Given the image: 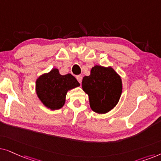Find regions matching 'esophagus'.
<instances>
[{"instance_id":"esophagus-1","label":"esophagus","mask_w":161,"mask_h":161,"mask_svg":"<svg viewBox=\"0 0 161 161\" xmlns=\"http://www.w3.org/2000/svg\"><path fill=\"white\" fill-rule=\"evenodd\" d=\"M76 79H77V80H78V82L79 83L82 82V75H78V76H76Z\"/></svg>"}]
</instances>
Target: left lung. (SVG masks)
Segmentation results:
<instances>
[{"instance_id":"8db88e82","label":"left lung","mask_w":161,"mask_h":161,"mask_svg":"<svg viewBox=\"0 0 161 161\" xmlns=\"http://www.w3.org/2000/svg\"><path fill=\"white\" fill-rule=\"evenodd\" d=\"M82 90L88 95L91 110L104 114L113 110L119 102L122 93L120 75L111 67L96 65L91 74L83 77Z\"/></svg>"}]
</instances>
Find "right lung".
Segmentation results:
<instances>
[{"mask_svg": "<svg viewBox=\"0 0 161 161\" xmlns=\"http://www.w3.org/2000/svg\"><path fill=\"white\" fill-rule=\"evenodd\" d=\"M79 86L80 84L74 76L70 74L61 75L59 69L54 68L36 79L35 90L42 104L55 110L64 106L68 91Z\"/></svg>", "mask_w": 161, "mask_h": 161, "instance_id": "obj_1", "label": "right lung"}]
</instances>
